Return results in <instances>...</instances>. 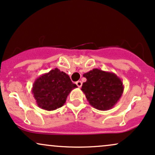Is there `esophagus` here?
I'll list each match as a JSON object with an SVG mask.
<instances>
[{
	"mask_svg": "<svg viewBox=\"0 0 155 155\" xmlns=\"http://www.w3.org/2000/svg\"><path fill=\"white\" fill-rule=\"evenodd\" d=\"M76 85H78V88H81V86H82V82L80 81H77V82H76Z\"/></svg>",
	"mask_w": 155,
	"mask_h": 155,
	"instance_id": "esophagus-1",
	"label": "esophagus"
}]
</instances>
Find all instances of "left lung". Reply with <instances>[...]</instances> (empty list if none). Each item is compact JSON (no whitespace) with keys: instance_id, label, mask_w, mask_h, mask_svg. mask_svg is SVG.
Listing matches in <instances>:
<instances>
[{"instance_id":"8db88e82","label":"left lung","mask_w":155,"mask_h":155,"mask_svg":"<svg viewBox=\"0 0 155 155\" xmlns=\"http://www.w3.org/2000/svg\"><path fill=\"white\" fill-rule=\"evenodd\" d=\"M83 77L87 80L83 83L81 90L89 104L96 110H110L120 99L124 86L117 74L93 69L83 74Z\"/></svg>"}]
</instances>
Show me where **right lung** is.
<instances>
[{
	"mask_svg": "<svg viewBox=\"0 0 155 155\" xmlns=\"http://www.w3.org/2000/svg\"><path fill=\"white\" fill-rule=\"evenodd\" d=\"M75 88L77 85L71 81L68 74L55 68L35 81L32 93L40 108L52 111L62 107L67 96Z\"/></svg>",
	"mask_w": 155,
	"mask_h": 155,
	"instance_id": "obj_1",
	"label": "right lung"
}]
</instances>
